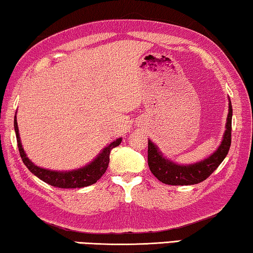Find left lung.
I'll use <instances>...</instances> for the list:
<instances>
[{"instance_id":"8db88e82","label":"left lung","mask_w":253,"mask_h":253,"mask_svg":"<svg viewBox=\"0 0 253 253\" xmlns=\"http://www.w3.org/2000/svg\"><path fill=\"white\" fill-rule=\"evenodd\" d=\"M232 104L228 97V114L226 126L220 145L213 153L203 161L193 164H177L164 156L155 143L148 140V165L151 173L159 181L169 185H192L205 181L224 161L231 147Z\"/></svg>"}]
</instances>
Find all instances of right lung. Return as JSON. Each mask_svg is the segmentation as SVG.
Listing matches in <instances>:
<instances>
[{
  "label": "right lung",
  "mask_w": 253,
  "mask_h": 253,
  "mask_svg": "<svg viewBox=\"0 0 253 253\" xmlns=\"http://www.w3.org/2000/svg\"><path fill=\"white\" fill-rule=\"evenodd\" d=\"M14 131L15 137H17L18 148L19 151H20V156L22 158L23 164L27 166V169L34 175H36L42 181H44L45 183L61 189L84 188V186L96 183L103 176V174L106 172L108 163H110L111 150L118 147L122 141V138H118L114 141H112L90 163H88L87 165L83 167H79V169L71 170H53L37 166L27 156L26 151L22 147L20 134H19L17 115H14Z\"/></svg>",
  "instance_id": "1"
}]
</instances>
